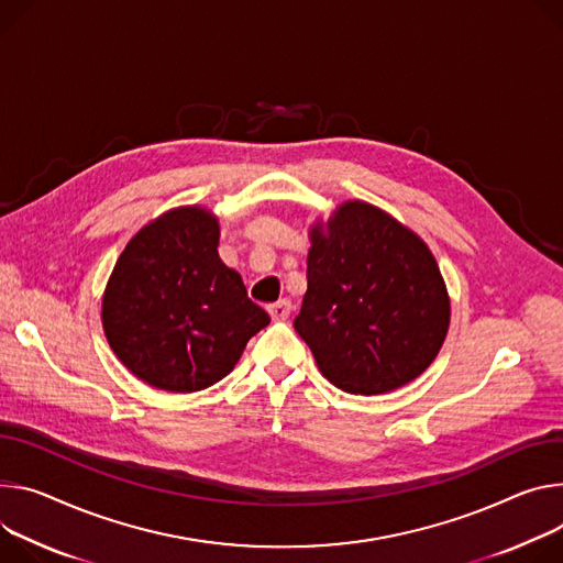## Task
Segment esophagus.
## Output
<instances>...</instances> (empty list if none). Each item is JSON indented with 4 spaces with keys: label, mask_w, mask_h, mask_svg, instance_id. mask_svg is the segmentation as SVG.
I'll return each instance as SVG.
<instances>
[{
    "label": "esophagus",
    "mask_w": 563,
    "mask_h": 563,
    "mask_svg": "<svg viewBox=\"0 0 563 563\" xmlns=\"http://www.w3.org/2000/svg\"><path fill=\"white\" fill-rule=\"evenodd\" d=\"M267 310H269V314H272V319H274V321H285V319L291 314V300L280 298V300L272 302Z\"/></svg>",
    "instance_id": "34e87169"
}]
</instances>
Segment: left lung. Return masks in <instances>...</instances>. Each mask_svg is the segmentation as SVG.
<instances>
[{
  "mask_svg": "<svg viewBox=\"0 0 563 563\" xmlns=\"http://www.w3.org/2000/svg\"><path fill=\"white\" fill-rule=\"evenodd\" d=\"M319 371L352 395L422 375L449 328V296L429 246L366 201L312 229L308 291L294 319Z\"/></svg>",
  "mask_w": 563,
  "mask_h": 563,
  "instance_id": "1",
  "label": "left lung"
}]
</instances>
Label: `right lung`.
<instances>
[{
    "mask_svg": "<svg viewBox=\"0 0 563 563\" xmlns=\"http://www.w3.org/2000/svg\"><path fill=\"white\" fill-rule=\"evenodd\" d=\"M220 227L177 209L125 246L103 296V328L119 360L145 384L192 393L227 377L269 314L218 255Z\"/></svg>",
    "mask_w": 563,
    "mask_h": 563,
    "instance_id": "1",
    "label": "right lung"
}]
</instances>
